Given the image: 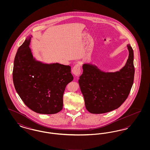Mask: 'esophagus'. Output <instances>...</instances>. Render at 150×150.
<instances>
[{
    "instance_id": "1",
    "label": "esophagus",
    "mask_w": 150,
    "mask_h": 150,
    "mask_svg": "<svg viewBox=\"0 0 150 150\" xmlns=\"http://www.w3.org/2000/svg\"><path fill=\"white\" fill-rule=\"evenodd\" d=\"M72 72L73 74H74L75 76H78L81 73V69H80V66L79 64H75L72 70Z\"/></svg>"
}]
</instances>
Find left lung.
I'll list each match as a JSON object with an SVG mask.
<instances>
[{"mask_svg": "<svg viewBox=\"0 0 150 150\" xmlns=\"http://www.w3.org/2000/svg\"><path fill=\"white\" fill-rule=\"evenodd\" d=\"M127 47L128 58L119 71L105 72L95 64H83L79 84L89 112L98 114L113 111L128 97L134 81V67L133 50L130 44Z\"/></svg>", "mask_w": 150, "mask_h": 150, "instance_id": "1", "label": "left lung"}]
</instances>
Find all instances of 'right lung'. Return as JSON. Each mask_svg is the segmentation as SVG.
Listing matches in <instances>:
<instances>
[{
	"label": "right lung",
	"mask_w": 150,
	"mask_h": 150,
	"mask_svg": "<svg viewBox=\"0 0 150 150\" xmlns=\"http://www.w3.org/2000/svg\"><path fill=\"white\" fill-rule=\"evenodd\" d=\"M32 37H27L14 58V88L24 103L33 111L56 114L63 108L66 86L74 79L71 67L38 61L29 47Z\"/></svg>",
	"instance_id": "1"
}]
</instances>
